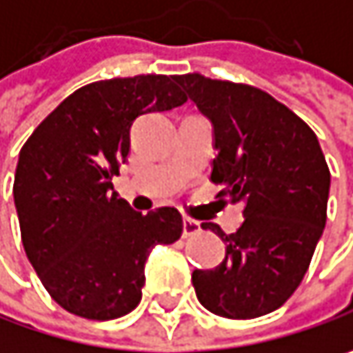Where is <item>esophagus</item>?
Listing matches in <instances>:
<instances>
[{
	"mask_svg": "<svg viewBox=\"0 0 353 353\" xmlns=\"http://www.w3.org/2000/svg\"><path fill=\"white\" fill-rule=\"evenodd\" d=\"M196 233H200V223L194 219H183V237H194Z\"/></svg>",
	"mask_w": 353,
	"mask_h": 353,
	"instance_id": "esophagus-1",
	"label": "esophagus"
}]
</instances>
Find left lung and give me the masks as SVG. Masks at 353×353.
<instances>
[{"instance_id": "left-lung-1", "label": "left lung", "mask_w": 353, "mask_h": 353, "mask_svg": "<svg viewBox=\"0 0 353 353\" xmlns=\"http://www.w3.org/2000/svg\"><path fill=\"white\" fill-rule=\"evenodd\" d=\"M188 98L212 122L210 179L219 196L243 204V225L227 235L225 259L194 270L196 296L210 313L255 319L280 309L303 282L327 221L331 174L317 134L270 94L200 73L176 75Z\"/></svg>"}]
</instances>
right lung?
Masks as SVG:
<instances>
[{"label":"right lung","mask_w":353,"mask_h":353,"mask_svg":"<svg viewBox=\"0 0 353 353\" xmlns=\"http://www.w3.org/2000/svg\"><path fill=\"white\" fill-rule=\"evenodd\" d=\"M185 100L176 75L96 81L65 98L24 143L14 179L22 243L65 311L94 321L130 313L149 251L181 237L176 208L141 214L118 198L112 177L126 161L132 122Z\"/></svg>","instance_id":"obj_1"}]
</instances>
